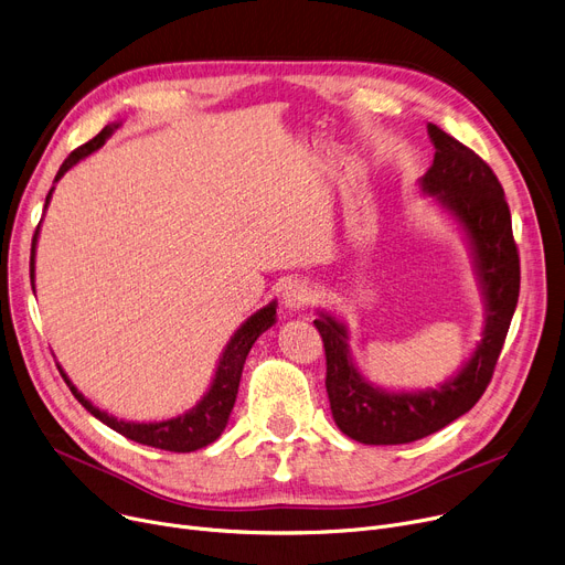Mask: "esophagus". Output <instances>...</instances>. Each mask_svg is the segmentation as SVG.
<instances>
[{
  "label": "esophagus",
  "instance_id": "34e87169",
  "mask_svg": "<svg viewBox=\"0 0 565 565\" xmlns=\"http://www.w3.org/2000/svg\"><path fill=\"white\" fill-rule=\"evenodd\" d=\"M284 307L288 311H305L316 300V290L307 279H295L284 288Z\"/></svg>",
  "mask_w": 565,
  "mask_h": 565
}]
</instances>
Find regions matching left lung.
<instances>
[{"mask_svg":"<svg viewBox=\"0 0 565 565\" xmlns=\"http://www.w3.org/2000/svg\"><path fill=\"white\" fill-rule=\"evenodd\" d=\"M435 146L422 190L462 226L486 300L483 339L465 366L435 390L387 392L354 366L348 328L332 313L313 320L328 358L332 417L341 433L362 444H407L449 426L479 403L507 341L520 295V256L511 211L494 171L451 135L428 124Z\"/></svg>","mask_w":565,"mask_h":565,"instance_id":"obj_1","label":"left lung"}]
</instances>
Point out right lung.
<instances>
[{
  "label": "right lung",
  "mask_w": 565,
  "mask_h": 565,
  "mask_svg": "<svg viewBox=\"0 0 565 565\" xmlns=\"http://www.w3.org/2000/svg\"><path fill=\"white\" fill-rule=\"evenodd\" d=\"M118 128V124L105 126L92 141H86L84 146L75 148V151L64 160V164L58 167L56 175H54V183L62 178L73 164H77L79 160H84L86 156L96 153L98 148L114 135V130ZM54 190V188H52ZM52 190L45 196V207L50 203ZM41 228V224H39ZM39 228L34 233V241H32V263H29V273H32V286H34V256H36V243H39ZM277 322V302H270L267 307L258 309L254 316H249L237 332L231 337V341L226 343L215 377L211 382V390L203 394V398L188 409L181 417H173L167 422H153V424H137V422H124V419H116L111 414L98 409L92 401L84 398L75 384L68 380V375L64 373V369L58 366L62 371L66 384L71 387L73 396L94 414L96 419H100L105 426H109L111 430L121 433L124 437L146 444V447H156V449H164V451H173V454H190L196 449L207 447V444H213L226 428L228 424V414L235 405V396H237V387H241V375H243V366L247 354L254 345V341L265 332L270 330L273 324Z\"/></svg>",
  "instance_id": "obj_1"
}]
</instances>
